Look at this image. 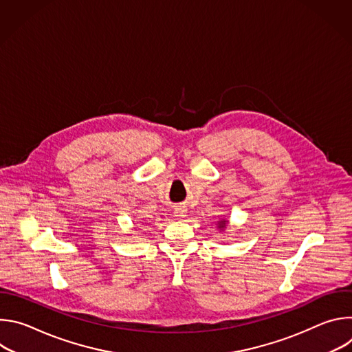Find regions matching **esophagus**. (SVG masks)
Masks as SVG:
<instances>
[{
    "label": "esophagus",
    "instance_id": "esophagus-1",
    "mask_svg": "<svg viewBox=\"0 0 352 352\" xmlns=\"http://www.w3.org/2000/svg\"><path fill=\"white\" fill-rule=\"evenodd\" d=\"M174 216H175L177 219H184V217L186 216V210H185L184 208H177V209L174 210Z\"/></svg>",
    "mask_w": 352,
    "mask_h": 352
}]
</instances>
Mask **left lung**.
<instances>
[{
	"instance_id": "1",
	"label": "left lung",
	"mask_w": 352,
	"mask_h": 352,
	"mask_svg": "<svg viewBox=\"0 0 352 352\" xmlns=\"http://www.w3.org/2000/svg\"><path fill=\"white\" fill-rule=\"evenodd\" d=\"M226 226H227V220H220L219 223H217V227L220 228V230H223V228H226Z\"/></svg>"
}]
</instances>
